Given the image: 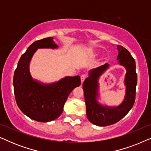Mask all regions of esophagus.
<instances>
[{"mask_svg":"<svg viewBox=\"0 0 151 151\" xmlns=\"http://www.w3.org/2000/svg\"><path fill=\"white\" fill-rule=\"evenodd\" d=\"M80 78H81V82L82 83H83V82L84 81V80L86 79V76L85 75V74H82V75L80 76Z\"/></svg>","mask_w":151,"mask_h":151,"instance_id":"obj_1","label":"esophagus"}]
</instances>
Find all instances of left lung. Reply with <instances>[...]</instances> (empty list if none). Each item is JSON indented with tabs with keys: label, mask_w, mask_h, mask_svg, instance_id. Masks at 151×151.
<instances>
[{
	"label": "left lung",
	"mask_w": 151,
	"mask_h": 151,
	"mask_svg": "<svg viewBox=\"0 0 151 151\" xmlns=\"http://www.w3.org/2000/svg\"><path fill=\"white\" fill-rule=\"evenodd\" d=\"M117 49L118 64L127 70L124 78L126 94L123 102L117 106H109L100 104L98 100L100 96L98 80L100 76L109 69L108 63L88 71V77L83 82L86 116L90 122L100 127L113 124L122 119L132 109L135 100L137 82L135 61L124 47L117 45Z\"/></svg>",
	"instance_id": "left-lung-1"
}]
</instances>
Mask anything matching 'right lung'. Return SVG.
Listing matches in <instances>:
<instances>
[{
    "label": "right lung",
    "instance_id": "1",
    "mask_svg": "<svg viewBox=\"0 0 151 151\" xmlns=\"http://www.w3.org/2000/svg\"><path fill=\"white\" fill-rule=\"evenodd\" d=\"M58 47L51 37L35 41L20 57L14 72V91L18 106L24 115L37 122H48L58 118L70 93L81 84L79 76H67L51 84L32 78L29 65L35 52L38 49Z\"/></svg>",
    "mask_w": 151,
    "mask_h": 151
}]
</instances>
